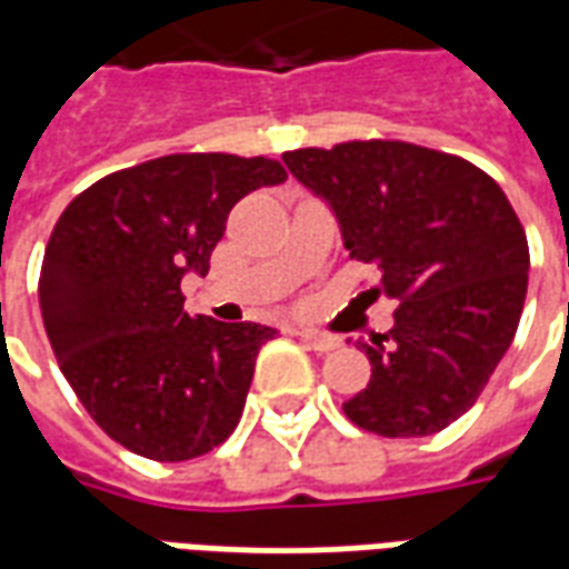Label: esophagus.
<instances>
[{
    "label": "esophagus",
    "mask_w": 569,
    "mask_h": 569,
    "mask_svg": "<svg viewBox=\"0 0 569 569\" xmlns=\"http://www.w3.org/2000/svg\"><path fill=\"white\" fill-rule=\"evenodd\" d=\"M298 338L310 347V350H317V353H332L341 347V338H335V335H320V332H310V329H301Z\"/></svg>",
    "instance_id": "esophagus-1"
}]
</instances>
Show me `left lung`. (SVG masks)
Listing matches in <instances>:
<instances>
[{
  "mask_svg": "<svg viewBox=\"0 0 569 569\" xmlns=\"http://www.w3.org/2000/svg\"><path fill=\"white\" fill-rule=\"evenodd\" d=\"M329 203L350 259L375 264L393 329L357 341L371 381L345 402L357 427L411 439L466 415L512 345L527 296L525 228L502 188L457 154L353 140L283 154Z\"/></svg>",
  "mask_w": 569,
  "mask_h": 569,
  "instance_id": "1",
  "label": "left lung"
}]
</instances>
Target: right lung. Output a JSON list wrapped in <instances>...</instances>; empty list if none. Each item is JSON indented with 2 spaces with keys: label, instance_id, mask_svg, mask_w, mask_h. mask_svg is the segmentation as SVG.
<instances>
[{
  "label": "right lung",
  "instance_id": "add662e5",
  "mask_svg": "<svg viewBox=\"0 0 569 569\" xmlns=\"http://www.w3.org/2000/svg\"><path fill=\"white\" fill-rule=\"evenodd\" d=\"M286 182L271 158L163 154L103 176L57 219L39 305L60 371L109 439L179 463L243 415L271 326L188 317L182 277L210 271L228 212Z\"/></svg>",
  "mask_w": 569,
  "mask_h": 569
}]
</instances>
